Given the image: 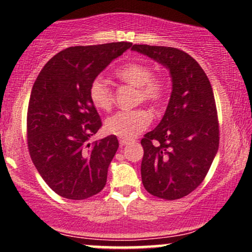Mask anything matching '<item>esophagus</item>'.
Returning <instances> with one entry per match:
<instances>
[{"mask_svg":"<svg viewBox=\"0 0 252 252\" xmlns=\"http://www.w3.org/2000/svg\"><path fill=\"white\" fill-rule=\"evenodd\" d=\"M131 142H132V140H128V138H120L121 146H126V144H129Z\"/></svg>","mask_w":252,"mask_h":252,"instance_id":"obj_1","label":"esophagus"}]
</instances>
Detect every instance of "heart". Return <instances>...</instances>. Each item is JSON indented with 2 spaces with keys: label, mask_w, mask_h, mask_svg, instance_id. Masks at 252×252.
Returning a JSON list of instances; mask_svg holds the SVG:
<instances>
[{
  "label": "heart",
  "mask_w": 252,
  "mask_h": 252,
  "mask_svg": "<svg viewBox=\"0 0 252 252\" xmlns=\"http://www.w3.org/2000/svg\"><path fill=\"white\" fill-rule=\"evenodd\" d=\"M116 77L132 88H137L135 104L148 103L154 109L160 108L169 92L168 77L163 73L154 74V70L146 63H129L115 72ZM89 97L98 110L110 111L115 104V94L108 83L96 78L90 84ZM152 115L148 110L140 108L120 111L109 117L105 129L109 134L121 138L136 137L150 124Z\"/></svg>",
  "instance_id": "b5f03b06"
}]
</instances>
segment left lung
<instances>
[{
    "label": "left lung",
    "instance_id": "1",
    "mask_svg": "<svg viewBox=\"0 0 252 252\" xmlns=\"http://www.w3.org/2000/svg\"><path fill=\"white\" fill-rule=\"evenodd\" d=\"M169 68L173 91L164 116L141 140V175L147 192L176 200L204 181L219 147V122L212 86L198 62L174 47L132 45Z\"/></svg>",
    "mask_w": 252,
    "mask_h": 252
}]
</instances>
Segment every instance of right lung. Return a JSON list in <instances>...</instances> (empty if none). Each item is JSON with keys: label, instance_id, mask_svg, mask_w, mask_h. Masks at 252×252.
I'll list each match as a JSON object with an SVG mask.
<instances>
[{"label": "right lung", "instance_id": "1", "mask_svg": "<svg viewBox=\"0 0 252 252\" xmlns=\"http://www.w3.org/2000/svg\"><path fill=\"white\" fill-rule=\"evenodd\" d=\"M131 45L68 47L46 63L34 83L27 110L28 150L46 184L63 198L84 200L105 186L118 140L109 135L89 143L102 128L89 88Z\"/></svg>", "mask_w": 252, "mask_h": 252}]
</instances>
